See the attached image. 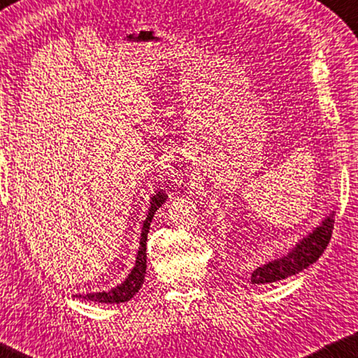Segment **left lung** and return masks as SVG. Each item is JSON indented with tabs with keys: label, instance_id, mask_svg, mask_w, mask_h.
I'll list each match as a JSON object with an SVG mask.
<instances>
[{
	"label": "left lung",
	"instance_id": "obj_1",
	"mask_svg": "<svg viewBox=\"0 0 358 358\" xmlns=\"http://www.w3.org/2000/svg\"><path fill=\"white\" fill-rule=\"evenodd\" d=\"M334 215L335 211L329 213L320 225L312 228L303 239H299L295 247L287 251V255L265 262L261 267L253 270L250 275L251 284H271L276 281L296 275V273L306 270L309 265L318 261L323 255L329 241H331L334 229Z\"/></svg>",
	"mask_w": 358,
	"mask_h": 358
}]
</instances>
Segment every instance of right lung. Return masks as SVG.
<instances>
[{
	"mask_svg": "<svg viewBox=\"0 0 358 358\" xmlns=\"http://www.w3.org/2000/svg\"><path fill=\"white\" fill-rule=\"evenodd\" d=\"M166 200H167V194L163 191V189H158V191H155V194L150 197L149 211H147L145 220L141 228V237H139L136 261H135V265H133V268L130 270L129 276L125 278L121 284L113 287V289L87 293V295H80L79 293V295H74L76 298H83L87 301H94V303H102V304H121V303H125V301H130L136 295L138 290L141 289L144 284V276H145V268H147V256H145L147 233H149L153 215H155V213Z\"/></svg>",
	"mask_w": 358,
	"mask_h": 358,
	"instance_id": "obj_1",
	"label": "right lung"
}]
</instances>
